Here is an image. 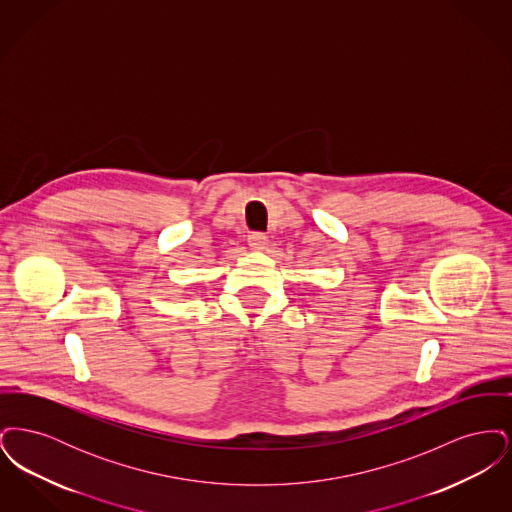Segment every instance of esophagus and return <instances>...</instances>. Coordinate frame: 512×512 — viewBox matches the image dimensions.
Listing matches in <instances>:
<instances>
[{
	"label": "esophagus",
	"instance_id": "34e87169",
	"mask_svg": "<svg viewBox=\"0 0 512 512\" xmlns=\"http://www.w3.org/2000/svg\"><path fill=\"white\" fill-rule=\"evenodd\" d=\"M247 244L251 249H265L268 244L267 236L263 232H251L247 236Z\"/></svg>",
	"mask_w": 512,
	"mask_h": 512
}]
</instances>
